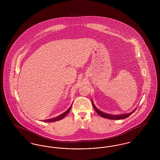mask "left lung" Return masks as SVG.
<instances>
[{"instance_id": "8db88e82", "label": "left lung", "mask_w": 160, "mask_h": 160, "mask_svg": "<svg viewBox=\"0 0 160 160\" xmlns=\"http://www.w3.org/2000/svg\"><path fill=\"white\" fill-rule=\"evenodd\" d=\"M92 105H93V107L94 109L95 110V111L97 112V113L99 114V116H101V117H102V118H107V119H112V120H119V119H123L127 118H128V116H129L131 114H132V113H134V112H135V110H136V109H135V110H134L132 112H130L129 113L112 115V114H107V113H104V112H101L96 107L94 106L93 102H92Z\"/></svg>"}]
</instances>
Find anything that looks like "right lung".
I'll use <instances>...</instances> for the list:
<instances>
[{
    "label": "right lung",
    "mask_w": 160,
    "mask_h": 160,
    "mask_svg": "<svg viewBox=\"0 0 160 160\" xmlns=\"http://www.w3.org/2000/svg\"><path fill=\"white\" fill-rule=\"evenodd\" d=\"M71 106L65 112H64L63 113H62V114H61V115H59V116H57V117H56V118H52V119H50L44 120V122H52L61 120V119H62L63 118H65V117L67 115V114L69 112V111H70V110H71Z\"/></svg>",
    "instance_id": "obj_1"
}]
</instances>
